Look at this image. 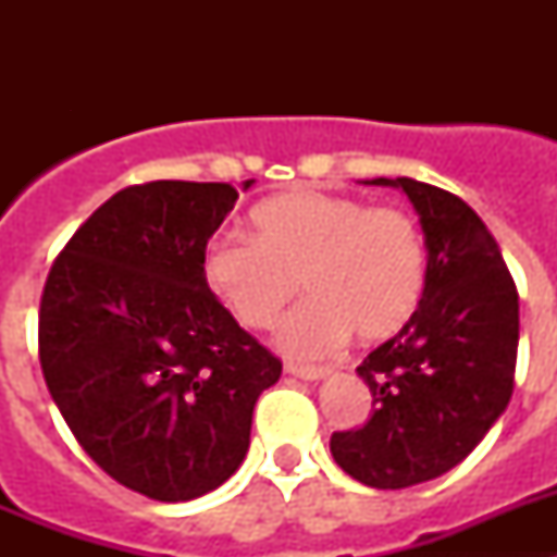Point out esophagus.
Wrapping results in <instances>:
<instances>
[{"label":"esophagus","mask_w":557,"mask_h":557,"mask_svg":"<svg viewBox=\"0 0 557 557\" xmlns=\"http://www.w3.org/2000/svg\"><path fill=\"white\" fill-rule=\"evenodd\" d=\"M284 371L289 373V376L295 379H304V382H321V379H326L329 373H332V368H314V366H287Z\"/></svg>","instance_id":"obj_1"}]
</instances>
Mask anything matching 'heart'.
<instances>
[{"instance_id": "heart-1", "label": "heart", "mask_w": 557, "mask_h": 557, "mask_svg": "<svg viewBox=\"0 0 557 557\" xmlns=\"http://www.w3.org/2000/svg\"><path fill=\"white\" fill-rule=\"evenodd\" d=\"M250 231L253 239H214L203 275L248 329L273 326L301 282L309 301L275 332L289 357H323L351 334L368 346L385 343L424 301V236L405 211L298 189L256 203Z\"/></svg>"}]
</instances>
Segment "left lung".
Listing matches in <instances>:
<instances>
[{"label": "left lung", "instance_id": "left-lung-1", "mask_svg": "<svg viewBox=\"0 0 557 557\" xmlns=\"http://www.w3.org/2000/svg\"><path fill=\"white\" fill-rule=\"evenodd\" d=\"M366 186L405 191L424 231L426 289L416 318L357 373L373 396L366 426L334 432L339 469L371 488H410L455 469L499 421L513 393L519 293L488 225L466 200L412 178Z\"/></svg>", "mask_w": 557, "mask_h": 557}]
</instances>
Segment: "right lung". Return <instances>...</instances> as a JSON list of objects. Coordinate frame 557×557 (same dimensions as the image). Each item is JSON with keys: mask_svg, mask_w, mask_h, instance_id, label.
<instances>
[{"mask_svg": "<svg viewBox=\"0 0 557 557\" xmlns=\"http://www.w3.org/2000/svg\"><path fill=\"white\" fill-rule=\"evenodd\" d=\"M236 198L231 184L127 186L77 228L44 287L52 401L108 476L156 502L220 488L248 455L256 398L282 376L203 275Z\"/></svg>", "mask_w": 557, "mask_h": 557, "instance_id": "1", "label": "right lung"}]
</instances>
